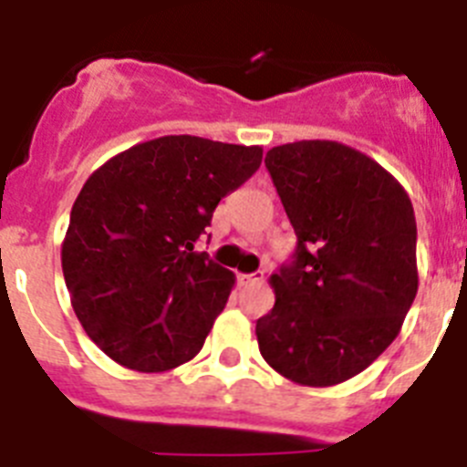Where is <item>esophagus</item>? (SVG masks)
I'll return each instance as SVG.
<instances>
[{"label":"esophagus","mask_w":467,"mask_h":467,"mask_svg":"<svg viewBox=\"0 0 467 467\" xmlns=\"http://www.w3.org/2000/svg\"><path fill=\"white\" fill-rule=\"evenodd\" d=\"M239 286H251V284L263 282V273H254V275H237Z\"/></svg>","instance_id":"34e87169"}]
</instances>
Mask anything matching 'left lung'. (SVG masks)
I'll return each mask as SVG.
<instances>
[{
	"label": "left lung",
	"mask_w": 467,
	"mask_h": 467,
	"mask_svg": "<svg viewBox=\"0 0 467 467\" xmlns=\"http://www.w3.org/2000/svg\"><path fill=\"white\" fill-rule=\"evenodd\" d=\"M265 166L298 242L270 277L275 307L256 322L258 348L294 383H343L397 338L419 291L411 200L336 140L277 145Z\"/></svg>",
	"instance_id": "8db88e82"
}]
</instances>
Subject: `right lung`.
<instances>
[{"label": "right lung", "mask_w": 467, "mask_h": 467, "mask_svg": "<svg viewBox=\"0 0 467 467\" xmlns=\"http://www.w3.org/2000/svg\"><path fill=\"white\" fill-rule=\"evenodd\" d=\"M261 160L258 145L161 136L88 176L60 261L77 319L117 364L157 374L202 350L234 275L194 242Z\"/></svg>", "instance_id": "1"}]
</instances>
